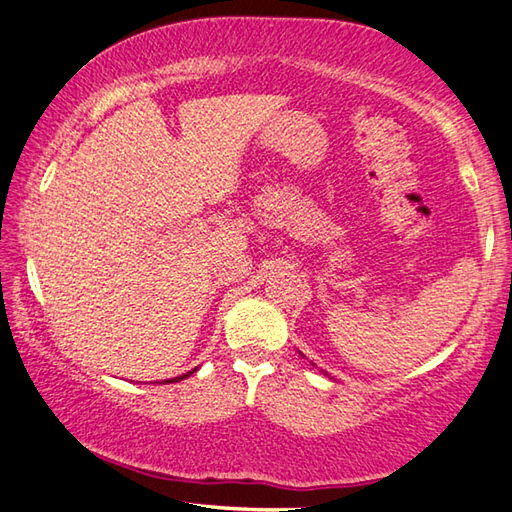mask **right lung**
<instances>
[{
	"label": "right lung",
	"mask_w": 512,
	"mask_h": 512,
	"mask_svg": "<svg viewBox=\"0 0 512 512\" xmlns=\"http://www.w3.org/2000/svg\"><path fill=\"white\" fill-rule=\"evenodd\" d=\"M197 370V368H195ZM195 370H190V372H186V374H181V377H175V379H166V381H162V383H177V381H181V379H186V377H190V374L192 372H195Z\"/></svg>",
	"instance_id": "1"
}]
</instances>
